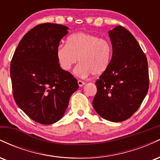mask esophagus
Wrapping results in <instances>:
<instances>
[{"instance_id":"34e87169","label":"esophagus","mask_w":160,"mask_h":160,"mask_svg":"<svg viewBox=\"0 0 160 160\" xmlns=\"http://www.w3.org/2000/svg\"><path fill=\"white\" fill-rule=\"evenodd\" d=\"M78 85H79V86H80V87H81V86H82L84 85V84H85V82L82 81V80H78Z\"/></svg>"}]
</instances>
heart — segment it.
I'll use <instances>...</instances> for the list:
<instances>
[{"mask_svg": "<svg viewBox=\"0 0 160 160\" xmlns=\"http://www.w3.org/2000/svg\"><path fill=\"white\" fill-rule=\"evenodd\" d=\"M112 46L108 40L90 33L80 32L68 37L67 44L56 50L57 58L62 69L69 71L79 60L75 73L80 77L102 74L109 67Z\"/></svg>", "mask_w": 160, "mask_h": 160, "instance_id": "1", "label": "heart"}]
</instances>
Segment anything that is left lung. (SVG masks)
Wrapping results in <instances>:
<instances>
[{
  "label": "left lung",
  "mask_w": 160,
  "mask_h": 160,
  "mask_svg": "<svg viewBox=\"0 0 160 160\" xmlns=\"http://www.w3.org/2000/svg\"><path fill=\"white\" fill-rule=\"evenodd\" d=\"M111 63L95 82V111L111 122H122L138 109L149 89L147 57L134 36L122 26L110 31Z\"/></svg>",
  "instance_id": "8db88e82"
}]
</instances>
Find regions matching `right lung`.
<instances>
[{
    "label": "right lung",
    "mask_w": 160,
    "mask_h": 160,
    "mask_svg": "<svg viewBox=\"0 0 160 160\" xmlns=\"http://www.w3.org/2000/svg\"><path fill=\"white\" fill-rule=\"evenodd\" d=\"M68 28L54 23L36 25L24 35L10 63L16 104L32 120L49 125L63 117L78 80L61 68L56 50Z\"/></svg>",
    "instance_id": "obj_1"
}]
</instances>
